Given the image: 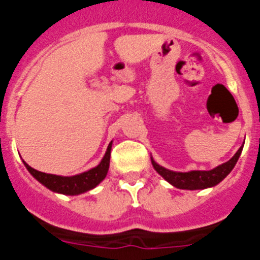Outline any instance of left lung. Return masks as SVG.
Segmentation results:
<instances>
[{"mask_svg":"<svg viewBox=\"0 0 260 260\" xmlns=\"http://www.w3.org/2000/svg\"><path fill=\"white\" fill-rule=\"evenodd\" d=\"M242 147L236 152V155L224 164L219 167L213 168L211 171H190V172H174L169 171L167 168L161 165L156 164L152 160V165L158 174H161L165 180L178 189L185 190H198V189H207L211 186L217 185L221 182L225 177L231 173V171L234 168L236 162L238 161L241 152H242Z\"/></svg>","mask_w":260,"mask_h":260,"instance_id":"left-lung-1","label":"left lung"}]
</instances>
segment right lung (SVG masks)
Returning <instances> with one entry per match:
<instances>
[{
	"instance_id": "obj_1",
	"label": "right lung",
	"mask_w": 260,
	"mask_h": 260,
	"mask_svg": "<svg viewBox=\"0 0 260 260\" xmlns=\"http://www.w3.org/2000/svg\"><path fill=\"white\" fill-rule=\"evenodd\" d=\"M110 148H112V142L108 144L105 155L103 156L102 161L99 162L96 167L91 168L88 171L73 174V176H59V174L44 173V172L34 169L27 162H24V165H26L29 173L35 177L39 182L47 186L48 189H50L52 191L61 192V194L66 195H77L93 189L95 186H98L99 183L104 180L108 173V169H109Z\"/></svg>"
}]
</instances>
